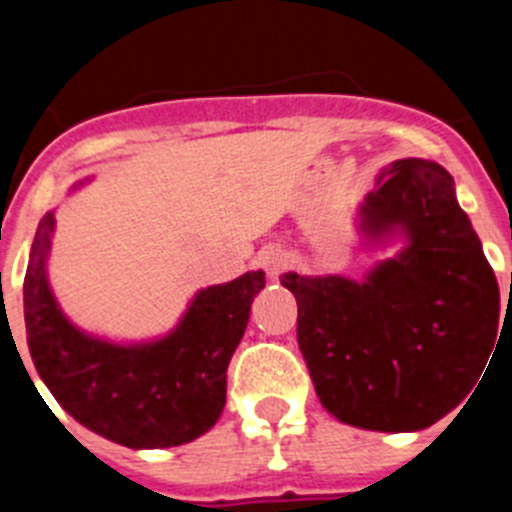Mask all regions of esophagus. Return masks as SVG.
<instances>
[{
  "label": "esophagus",
  "mask_w": 512,
  "mask_h": 512,
  "mask_svg": "<svg viewBox=\"0 0 512 512\" xmlns=\"http://www.w3.org/2000/svg\"><path fill=\"white\" fill-rule=\"evenodd\" d=\"M259 261H261V266L266 269V274H269V279H279V274L287 269V251L271 246V248H266V251H261Z\"/></svg>",
  "instance_id": "obj_1"
}]
</instances>
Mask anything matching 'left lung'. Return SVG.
<instances>
[{
  "mask_svg": "<svg viewBox=\"0 0 512 512\" xmlns=\"http://www.w3.org/2000/svg\"><path fill=\"white\" fill-rule=\"evenodd\" d=\"M366 238L408 246L364 282L302 277L297 343L323 408L366 431H420L467 400L492 354L500 289L443 166L402 158L359 207Z\"/></svg>",
  "mask_w": 512,
  "mask_h": 512,
  "instance_id": "obj_1",
  "label": "left lung"
}]
</instances>
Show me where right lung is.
I'll return each instance as SVG.
<instances>
[{
    "mask_svg": "<svg viewBox=\"0 0 512 512\" xmlns=\"http://www.w3.org/2000/svg\"><path fill=\"white\" fill-rule=\"evenodd\" d=\"M53 212L35 233L25 274V328L40 379L71 418L128 449H169L200 438L225 408L230 356L246 333L264 271L202 289L161 341L117 346L87 336L58 307L45 259Z\"/></svg>",
    "mask_w": 512,
    "mask_h": 512,
    "instance_id": "right-lung-1",
    "label": "right lung"
}]
</instances>
